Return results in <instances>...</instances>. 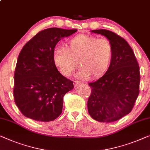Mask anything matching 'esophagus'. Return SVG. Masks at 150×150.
Segmentation results:
<instances>
[{
    "mask_svg": "<svg viewBox=\"0 0 150 150\" xmlns=\"http://www.w3.org/2000/svg\"><path fill=\"white\" fill-rule=\"evenodd\" d=\"M80 84H81V82L80 81H78V80H74V86H76Z\"/></svg>",
    "mask_w": 150,
    "mask_h": 150,
    "instance_id": "34e87169",
    "label": "esophagus"
}]
</instances>
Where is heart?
<instances>
[{"mask_svg":"<svg viewBox=\"0 0 150 150\" xmlns=\"http://www.w3.org/2000/svg\"><path fill=\"white\" fill-rule=\"evenodd\" d=\"M112 57L113 47L109 40L82 34L70 39L66 49L56 48L53 54L54 64L64 76L71 74L79 61L81 68L76 77L80 79L103 76L109 70Z\"/></svg>","mask_w":150,"mask_h":150,"instance_id":"heart-1","label":"heart"}]
</instances>
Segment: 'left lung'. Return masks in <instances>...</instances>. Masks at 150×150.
Listing matches in <instances>:
<instances>
[{
    "instance_id": "obj_1",
    "label": "left lung",
    "mask_w": 150,
    "mask_h": 150,
    "mask_svg": "<svg viewBox=\"0 0 150 150\" xmlns=\"http://www.w3.org/2000/svg\"><path fill=\"white\" fill-rule=\"evenodd\" d=\"M91 32L104 36L110 41L113 57L107 72L88 84L91 94L88 99V112L100 122H114L133 109L139 93V67L133 49L125 39L107 30Z\"/></svg>"
}]
</instances>
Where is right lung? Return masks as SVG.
I'll return each instance as SVG.
<instances>
[{
	"label": "right lung",
	"mask_w": 150,
	"mask_h": 150,
	"mask_svg": "<svg viewBox=\"0 0 150 150\" xmlns=\"http://www.w3.org/2000/svg\"><path fill=\"white\" fill-rule=\"evenodd\" d=\"M76 31L58 28L45 29L21 49L15 70L13 95L23 116L49 122L62 114L64 96L73 89L74 85L57 70L53 54L60 40Z\"/></svg>",
	"instance_id": "right-lung-1"
}]
</instances>
